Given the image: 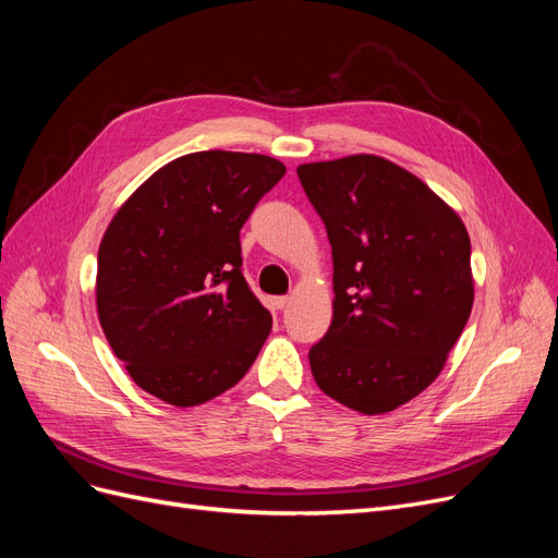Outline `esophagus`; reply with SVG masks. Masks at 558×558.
Returning a JSON list of instances; mask_svg holds the SVG:
<instances>
[{"label":"esophagus","mask_w":558,"mask_h":558,"mask_svg":"<svg viewBox=\"0 0 558 558\" xmlns=\"http://www.w3.org/2000/svg\"><path fill=\"white\" fill-rule=\"evenodd\" d=\"M286 305H289V298H286V295L269 298V310H272V312H281Z\"/></svg>","instance_id":"esophagus-1"}]
</instances>
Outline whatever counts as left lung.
Masks as SVG:
<instances>
[{"label": "left lung", "instance_id": "8db88e82", "mask_svg": "<svg viewBox=\"0 0 558 558\" xmlns=\"http://www.w3.org/2000/svg\"><path fill=\"white\" fill-rule=\"evenodd\" d=\"M332 246V320L310 349L320 391L363 414L442 373L472 310L470 238L428 185L377 156L298 167Z\"/></svg>", "mask_w": 558, "mask_h": 558}]
</instances>
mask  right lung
Returning a JSON list of instances; mask_svg holds the SVG:
<instances>
[{"label":"right lung","mask_w":558,"mask_h":558,"mask_svg":"<svg viewBox=\"0 0 558 558\" xmlns=\"http://www.w3.org/2000/svg\"><path fill=\"white\" fill-rule=\"evenodd\" d=\"M286 167L260 154L172 160L118 209L97 253V314L146 393L193 408L238 384L272 330L240 230Z\"/></svg>","instance_id":"right-lung-1"}]
</instances>
